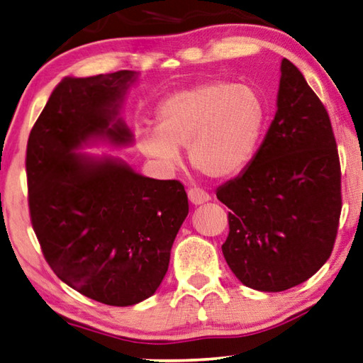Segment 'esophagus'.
Instances as JSON below:
<instances>
[{
	"label": "esophagus",
	"mask_w": 363,
	"mask_h": 363,
	"mask_svg": "<svg viewBox=\"0 0 363 363\" xmlns=\"http://www.w3.org/2000/svg\"><path fill=\"white\" fill-rule=\"evenodd\" d=\"M187 196H189V200H191L192 205H202V203L208 202V200H210L208 194L205 192V191H202V189H199V187L189 189Z\"/></svg>",
	"instance_id": "34e87169"
}]
</instances>
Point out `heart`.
I'll list each match as a JSON object with an SVG mask.
<instances>
[{"label":"heart","instance_id":"heart-1","mask_svg":"<svg viewBox=\"0 0 363 363\" xmlns=\"http://www.w3.org/2000/svg\"><path fill=\"white\" fill-rule=\"evenodd\" d=\"M264 122L266 104L257 89L212 81L167 96L156 113V128L138 133V147L164 171L177 169L179 148H189L194 169L226 179L251 161Z\"/></svg>","mask_w":363,"mask_h":363}]
</instances>
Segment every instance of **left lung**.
<instances>
[{
    "instance_id": "1",
    "label": "left lung",
    "mask_w": 363,
    "mask_h": 363,
    "mask_svg": "<svg viewBox=\"0 0 363 363\" xmlns=\"http://www.w3.org/2000/svg\"><path fill=\"white\" fill-rule=\"evenodd\" d=\"M277 112L240 176L216 189L228 212L221 246L241 284L284 291L331 256L342 197L336 138L320 97L294 63L280 67Z\"/></svg>"
}]
</instances>
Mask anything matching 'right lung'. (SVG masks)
<instances>
[{
	"mask_svg": "<svg viewBox=\"0 0 363 363\" xmlns=\"http://www.w3.org/2000/svg\"><path fill=\"white\" fill-rule=\"evenodd\" d=\"M137 74L65 78L30 130L26 153L32 228L57 277L104 305L130 306L158 290L189 213L179 181L135 172L121 160L77 153L97 138L122 147L118 118Z\"/></svg>",
	"mask_w": 363,
	"mask_h": 363,
	"instance_id": "1",
	"label": "right lung"
}]
</instances>
